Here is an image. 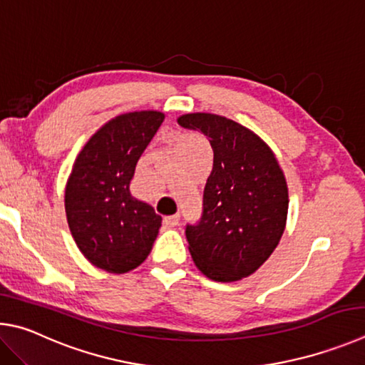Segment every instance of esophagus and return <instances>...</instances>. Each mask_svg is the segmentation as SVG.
Listing matches in <instances>:
<instances>
[{"instance_id": "esophagus-1", "label": "esophagus", "mask_w": 365, "mask_h": 365, "mask_svg": "<svg viewBox=\"0 0 365 365\" xmlns=\"http://www.w3.org/2000/svg\"><path fill=\"white\" fill-rule=\"evenodd\" d=\"M163 222H165V225L168 226V227H175V226L179 225V215L176 213V215H171V216H165Z\"/></svg>"}]
</instances>
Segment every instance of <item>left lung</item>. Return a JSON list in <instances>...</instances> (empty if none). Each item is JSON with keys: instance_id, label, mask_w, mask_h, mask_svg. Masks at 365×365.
<instances>
[{"instance_id": "8db88e82", "label": "left lung", "mask_w": 365, "mask_h": 365, "mask_svg": "<svg viewBox=\"0 0 365 365\" xmlns=\"http://www.w3.org/2000/svg\"><path fill=\"white\" fill-rule=\"evenodd\" d=\"M178 123L205 134L213 149L202 218L186 227L194 263L216 282L252 276L285 231L289 187L284 171L271 147L237 121L195 112L181 115Z\"/></svg>"}]
</instances>
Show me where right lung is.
<instances>
[{
	"label": "right lung",
	"mask_w": 365,
	"mask_h": 365,
	"mask_svg": "<svg viewBox=\"0 0 365 365\" xmlns=\"http://www.w3.org/2000/svg\"><path fill=\"white\" fill-rule=\"evenodd\" d=\"M165 113L140 110L107 121L83 145L66 186V215L89 263L112 274L133 271L149 257L162 216L134 199L130 182L139 157Z\"/></svg>",
	"instance_id": "1"
}]
</instances>
